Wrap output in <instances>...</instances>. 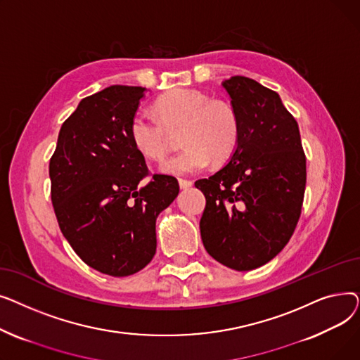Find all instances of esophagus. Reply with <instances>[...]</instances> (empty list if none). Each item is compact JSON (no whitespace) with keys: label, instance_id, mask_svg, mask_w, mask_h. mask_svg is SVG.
Returning a JSON list of instances; mask_svg holds the SVG:
<instances>
[{"label":"esophagus","instance_id":"1","mask_svg":"<svg viewBox=\"0 0 360 360\" xmlns=\"http://www.w3.org/2000/svg\"><path fill=\"white\" fill-rule=\"evenodd\" d=\"M179 188L181 190H188V188L193 186V181H188V179H179Z\"/></svg>","mask_w":360,"mask_h":360}]
</instances>
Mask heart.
I'll return each instance as SVG.
<instances>
[{
	"label": "heart",
	"instance_id": "1",
	"mask_svg": "<svg viewBox=\"0 0 360 360\" xmlns=\"http://www.w3.org/2000/svg\"><path fill=\"white\" fill-rule=\"evenodd\" d=\"M160 122L137 112L129 122V139L141 156L160 160L169 147V132L181 131L179 153L165 159L158 170L165 175L184 176L200 172L213 159L228 160L239 141V120L235 109L223 101L194 89H172L156 101Z\"/></svg>",
	"mask_w": 360,
	"mask_h": 360
}]
</instances>
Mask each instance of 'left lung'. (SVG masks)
<instances>
[{
  "label": "left lung",
  "mask_w": 360,
  "mask_h": 360,
  "mask_svg": "<svg viewBox=\"0 0 360 360\" xmlns=\"http://www.w3.org/2000/svg\"><path fill=\"white\" fill-rule=\"evenodd\" d=\"M239 120L229 162L195 186L205 197L200 232L205 251L236 271L258 269L286 247L307 184L299 127L278 94L235 75L221 83Z\"/></svg>",
  "instance_id": "left-lung-1"
}]
</instances>
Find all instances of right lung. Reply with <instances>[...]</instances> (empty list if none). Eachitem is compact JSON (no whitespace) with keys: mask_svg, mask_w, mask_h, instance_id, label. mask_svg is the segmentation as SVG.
Masks as SVG:
<instances>
[{"mask_svg":"<svg viewBox=\"0 0 360 360\" xmlns=\"http://www.w3.org/2000/svg\"><path fill=\"white\" fill-rule=\"evenodd\" d=\"M146 87L109 86L84 98L63 124L49 162L51 198L64 238L87 266L113 277L156 254V219L179 193L174 176L147 185L129 122Z\"/></svg>","mask_w":360,"mask_h":360,"instance_id":"obj_1","label":"right lung"}]
</instances>
